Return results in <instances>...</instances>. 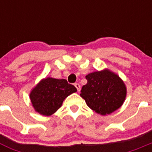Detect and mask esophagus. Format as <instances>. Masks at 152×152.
<instances>
[{
    "label": "esophagus",
    "instance_id": "obj_1",
    "mask_svg": "<svg viewBox=\"0 0 152 152\" xmlns=\"http://www.w3.org/2000/svg\"><path fill=\"white\" fill-rule=\"evenodd\" d=\"M75 88H77V91H80V84H77V83H76V84H75Z\"/></svg>",
    "mask_w": 152,
    "mask_h": 152
}]
</instances>
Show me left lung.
Masks as SVG:
<instances>
[{"label":"left lung","mask_w":152,"mask_h":152,"mask_svg":"<svg viewBox=\"0 0 152 152\" xmlns=\"http://www.w3.org/2000/svg\"><path fill=\"white\" fill-rule=\"evenodd\" d=\"M86 79L88 83L82 87L80 95L91 110L107 115L123 105L126 88L117 75L104 70L89 74Z\"/></svg>","instance_id":"obj_1"}]
</instances>
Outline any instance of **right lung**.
Returning a JSON list of instances; mask_svg holds the SVG:
<instances>
[{"label":"right lung","instance_id":"1","mask_svg":"<svg viewBox=\"0 0 152 152\" xmlns=\"http://www.w3.org/2000/svg\"><path fill=\"white\" fill-rule=\"evenodd\" d=\"M77 91L65 79L52 77L42 80L31 91L29 97L35 110L44 116H50L61 107L65 98Z\"/></svg>","mask_w":152,"mask_h":152}]
</instances>
